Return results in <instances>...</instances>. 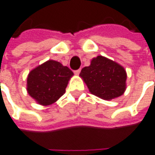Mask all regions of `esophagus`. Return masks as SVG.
<instances>
[{
	"mask_svg": "<svg viewBox=\"0 0 155 155\" xmlns=\"http://www.w3.org/2000/svg\"><path fill=\"white\" fill-rule=\"evenodd\" d=\"M80 72H81V70H74V73L75 75H78V74H80Z\"/></svg>",
	"mask_w": 155,
	"mask_h": 155,
	"instance_id": "34e87169",
	"label": "esophagus"
}]
</instances>
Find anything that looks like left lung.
Segmentation results:
<instances>
[{"label":"left lung","instance_id":"left-lung-1","mask_svg":"<svg viewBox=\"0 0 155 155\" xmlns=\"http://www.w3.org/2000/svg\"><path fill=\"white\" fill-rule=\"evenodd\" d=\"M80 76L92 95L103 100L122 96L126 91L127 72L118 63L99 55L84 67Z\"/></svg>","mask_w":155,"mask_h":155}]
</instances>
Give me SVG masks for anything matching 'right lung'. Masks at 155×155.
I'll return each mask as SVG.
<instances>
[{
  "label": "right lung",
  "mask_w": 155,
  "mask_h": 155,
  "mask_svg": "<svg viewBox=\"0 0 155 155\" xmlns=\"http://www.w3.org/2000/svg\"><path fill=\"white\" fill-rule=\"evenodd\" d=\"M74 73L55 60H48L29 72L27 91L38 104L49 106L65 93V88Z\"/></svg>",
  "instance_id": "obj_1"
}]
</instances>
